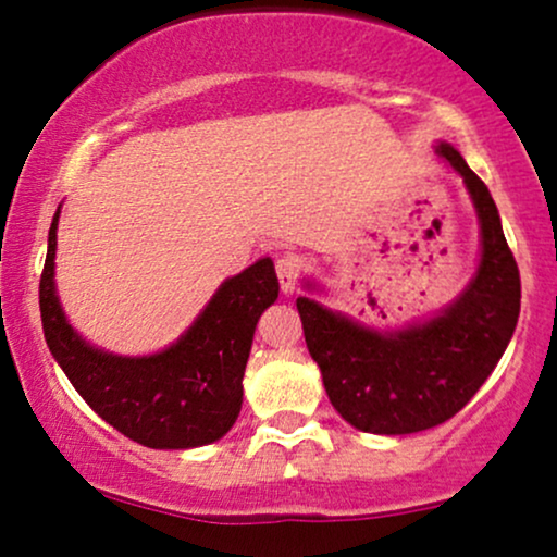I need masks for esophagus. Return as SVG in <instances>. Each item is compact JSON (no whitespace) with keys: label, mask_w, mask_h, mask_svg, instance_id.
<instances>
[{"label":"esophagus","mask_w":557,"mask_h":557,"mask_svg":"<svg viewBox=\"0 0 557 557\" xmlns=\"http://www.w3.org/2000/svg\"><path fill=\"white\" fill-rule=\"evenodd\" d=\"M274 270H277V277H280V285H283V290L290 293L293 287H296V280L300 272L298 257H293V253H283V257L274 259Z\"/></svg>","instance_id":"1"}]
</instances>
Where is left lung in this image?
Masks as SVG:
<instances>
[{
    "instance_id": "obj_1",
    "label": "left lung",
    "mask_w": 557,
    "mask_h": 557,
    "mask_svg": "<svg viewBox=\"0 0 557 557\" xmlns=\"http://www.w3.org/2000/svg\"><path fill=\"white\" fill-rule=\"evenodd\" d=\"M437 154L463 175L482 222V261L469 290L443 317L395 335L296 300L332 406L361 432L411 434L456 417L497 367L519 322V264L487 185L453 146L440 144Z\"/></svg>"
}]
</instances>
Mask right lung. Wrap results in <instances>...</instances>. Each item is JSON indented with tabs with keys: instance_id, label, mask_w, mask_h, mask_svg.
<instances>
[{
	"instance_id": "right-lung-1",
	"label": "right lung",
	"mask_w": 557,
	"mask_h": 557,
	"mask_svg": "<svg viewBox=\"0 0 557 557\" xmlns=\"http://www.w3.org/2000/svg\"><path fill=\"white\" fill-rule=\"evenodd\" d=\"M57 216L38 283L44 337L78 389L107 424L133 443L159 450L209 445L235 424L243 372L261 311L280 293L270 259L230 277L175 345L144 359L101 354L75 335L54 296Z\"/></svg>"
}]
</instances>
